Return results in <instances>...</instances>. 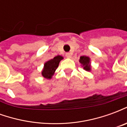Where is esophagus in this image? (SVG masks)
Masks as SVG:
<instances>
[{
    "instance_id": "1",
    "label": "esophagus",
    "mask_w": 127,
    "mask_h": 127,
    "mask_svg": "<svg viewBox=\"0 0 127 127\" xmlns=\"http://www.w3.org/2000/svg\"><path fill=\"white\" fill-rule=\"evenodd\" d=\"M65 56H66V58H70L71 57V54H70V53H66V54H65Z\"/></svg>"
}]
</instances>
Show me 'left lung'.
Wrapping results in <instances>:
<instances>
[{
  "label": "left lung",
  "mask_w": 127,
  "mask_h": 127,
  "mask_svg": "<svg viewBox=\"0 0 127 127\" xmlns=\"http://www.w3.org/2000/svg\"><path fill=\"white\" fill-rule=\"evenodd\" d=\"M80 63L83 64L84 66V69H85L86 71H90L91 70V65H90V58L85 56H81L80 58Z\"/></svg>",
  "instance_id": "8db88e82"
}]
</instances>
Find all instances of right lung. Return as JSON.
<instances>
[{"label":"right lung","instance_id":"add662e5","mask_svg":"<svg viewBox=\"0 0 127 127\" xmlns=\"http://www.w3.org/2000/svg\"><path fill=\"white\" fill-rule=\"evenodd\" d=\"M63 57L61 56H57L53 59H51L50 61H47L44 64V69L42 71V75L47 79H51L56 69L58 66L60 61L63 59Z\"/></svg>","mask_w":127,"mask_h":127}]
</instances>
